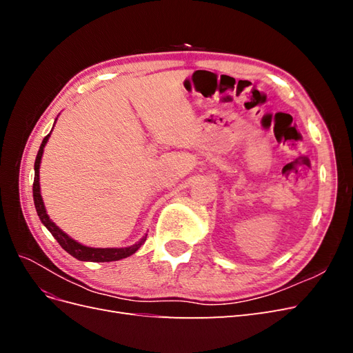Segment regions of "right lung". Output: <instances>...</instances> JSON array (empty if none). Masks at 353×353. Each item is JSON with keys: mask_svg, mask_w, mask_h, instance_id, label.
<instances>
[{"mask_svg": "<svg viewBox=\"0 0 353 353\" xmlns=\"http://www.w3.org/2000/svg\"><path fill=\"white\" fill-rule=\"evenodd\" d=\"M57 121V119H56ZM51 132L42 140V144L38 150L37 159H35V179H34V203H35V209L38 216L41 219V222L44 223V227L52 234V237H54L59 244L61 245L63 249H65L69 254H72L73 258H77L78 261H83V262H113V261H121L128 258V256L134 254L138 249L141 248L144 244L145 239H147V234L145 236L132 245H128V248H90V245H83L79 241L73 240L70 236L60 230L54 222L50 219V216L47 215V209L44 205V200H42L41 196V185H39V166H41V159L42 154H44V147L48 141Z\"/></svg>", "mask_w": 353, "mask_h": 353, "instance_id": "1", "label": "right lung"}]
</instances>
